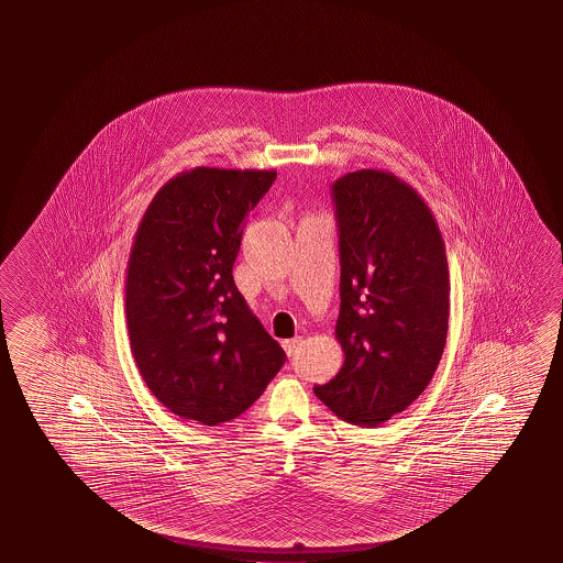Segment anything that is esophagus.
<instances>
[{
	"instance_id": "34e87169",
	"label": "esophagus",
	"mask_w": 563,
	"mask_h": 563,
	"mask_svg": "<svg viewBox=\"0 0 563 563\" xmlns=\"http://www.w3.org/2000/svg\"><path fill=\"white\" fill-rule=\"evenodd\" d=\"M300 345H302V338H298V335L292 338V340L283 341V347H285L288 357L296 355V351L300 350Z\"/></svg>"
}]
</instances>
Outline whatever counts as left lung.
<instances>
[{"instance_id": "left-lung-1", "label": "left lung", "mask_w": 563, "mask_h": 563, "mask_svg": "<svg viewBox=\"0 0 563 563\" xmlns=\"http://www.w3.org/2000/svg\"><path fill=\"white\" fill-rule=\"evenodd\" d=\"M340 230V373L313 393L350 424L375 428L424 393L442 360L450 271L428 203L393 173L332 185Z\"/></svg>"}]
</instances>
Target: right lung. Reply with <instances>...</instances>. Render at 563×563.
<instances>
[{
	"mask_svg": "<svg viewBox=\"0 0 563 563\" xmlns=\"http://www.w3.org/2000/svg\"><path fill=\"white\" fill-rule=\"evenodd\" d=\"M275 178L196 166L139 223L125 277L131 353L148 390L185 420L230 422L285 365L231 275L245 220Z\"/></svg>",
	"mask_w": 563,
	"mask_h": 563,
	"instance_id": "1",
	"label": "right lung"
}]
</instances>
